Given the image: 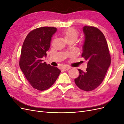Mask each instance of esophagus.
Returning a JSON list of instances; mask_svg holds the SVG:
<instances>
[{
    "instance_id": "esophagus-1",
    "label": "esophagus",
    "mask_w": 124,
    "mask_h": 124,
    "mask_svg": "<svg viewBox=\"0 0 124 124\" xmlns=\"http://www.w3.org/2000/svg\"><path fill=\"white\" fill-rule=\"evenodd\" d=\"M71 69V67H63V68H62V69L63 71H67V70H68L69 69Z\"/></svg>"
}]
</instances>
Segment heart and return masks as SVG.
<instances>
[{
  "mask_svg": "<svg viewBox=\"0 0 124 124\" xmlns=\"http://www.w3.org/2000/svg\"><path fill=\"white\" fill-rule=\"evenodd\" d=\"M63 36L67 41H76L78 38V33L76 29L69 27L66 29L62 32Z\"/></svg>",
  "mask_w": 124,
  "mask_h": 124,
  "instance_id": "1",
  "label": "heart"
}]
</instances>
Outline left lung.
Wrapping results in <instances>:
<instances>
[{
	"mask_svg": "<svg viewBox=\"0 0 124 124\" xmlns=\"http://www.w3.org/2000/svg\"><path fill=\"white\" fill-rule=\"evenodd\" d=\"M85 36L82 57L88 61L86 71L78 69L80 75L74 80L78 87L91 91L102 83L111 65V56L106 38L100 30L92 26L83 28Z\"/></svg>",
	"mask_w": 124,
	"mask_h": 124,
	"instance_id": "1",
	"label": "left lung"
}]
</instances>
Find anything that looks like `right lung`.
<instances>
[{
    "mask_svg": "<svg viewBox=\"0 0 124 124\" xmlns=\"http://www.w3.org/2000/svg\"><path fill=\"white\" fill-rule=\"evenodd\" d=\"M57 31L53 27H42L30 32L24 41L21 50L20 67L32 87L44 91L57 80L61 71L43 62L50 46L51 38Z\"/></svg>",
    "mask_w": 124,
    "mask_h": 124,
    "instance_id": "obj_1",
    "label": "right lung"
}]
</instances>
